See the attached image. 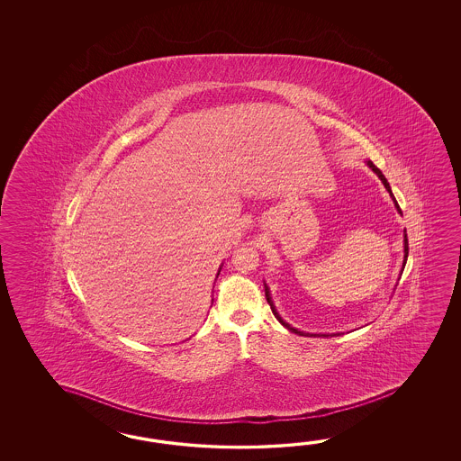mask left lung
<instances>
[{"mask_svg":"<svg viewBox=\"0 0 461 461\" xmlns=\"http://www.w3.org/2000/svg\"><path fill=\"white\" fill-rule=\"evenodd\" d=\"M367 167H371L374 173H375V175L379 176V179L383 181L384 186H385V189L389 191V194H391L392 199H393V203H395V207H397V211L401 212V207H399V204H397V201H395V197H393V194H392L391 186H389L387 179H385V176H384L383 171H381L379 167H374L373 161H367ZM407 257H409V240H407V234H403V265H402V268H403V267H405V264H407ZM265 296H267V302H268V304H270V308H272V313L275 314V318H276V320H278L280 323L284 324L286 330H290L292 333L302 334V336H313V334H308L303 333V331H298V330H294V328H292L290 324L285 323L284 320H282V316L276 313V310H275L274 302H272V296H270V292H268V286H267V285H265ZM336 334H333V336H336ZM314 336H316V334H314ZM321 336H328V334H321Z\"/></svg>","mask_w":461,"mask_h":461,"instance_id":"left-lung-1","label":"left lung"}]
</instances>
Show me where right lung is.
Here are the masks:
<instances>
[{"mask_svg": "<svg viewBox=\"0 0 461 461\" xmlns=\"http://www.w3.org/2000/svg\"><path fill=\"white\" fill-rule=\"evenodd\" d=\"M219 272H221V270H219Z\"/></svg>", "mask_w": 461, "mask_h": 461, "instance_id": "obj_1", "label": "right lung"}]
</instances>
